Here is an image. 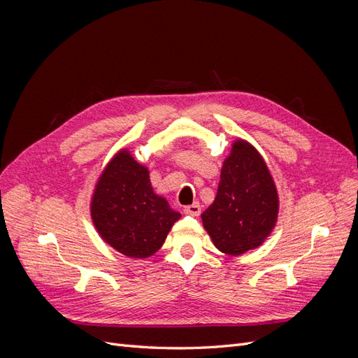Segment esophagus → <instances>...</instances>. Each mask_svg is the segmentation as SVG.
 <instances>
[{"label":"esophagus","instance_id":"1","mask_svg":"<svg viewBox=\"0 0 358 358\" xmlns=\"http://www.w3.org/2000/svg\"><path fill=\"white\" fill-rule=\"evenodd\" d=\"M183 212H185L187 215H191V216H199L201 213V208L199 203H192V204L187 206V208L183 209Z\"/></svg>","mask_w":358,"mask_h":358}]
</instances>
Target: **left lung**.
I'll list each match as a JSON object with an SVG mask.
<instances>
[{"mask_svg": "<svg viewBox=\"0 0 358 358\" xmlns=\"http://www.w3.org/2000/svg\"><path fill=\"white\" fill-rule=\"evenodd\" d=\"M275 182L258 150L233 143L224 161L215 201L201 213L206 231L221 252L241 255L262 245L278 220Z\"/></svg>", "mask_w": 358, "mask_h": 358, "instance_id": "obj_1", "label": "left lung"}]
</instances>
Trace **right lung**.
I'll use <instances>...</instances> for the list:
<instances>
[{"mask_svg": "<svg viewBox=\"0 0 358 358\" xmlns=\"http://www.w3.org/2000/svg\"><path fill=\"white\" fill-rule=\"evenodd\" d=\"M96 231L117 252L131 258L154 255L180 213L154 192L146 167L121 150L96 182L91 201Z\"/></svg>", "mask_w": 358, "mask_h": 358, "instance_id": "1", "label": "right lung"}]
</instances>
